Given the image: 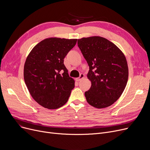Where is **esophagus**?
<instances>
[{
	"label": "esophagus",
	"mask_w": 150,
	"mask_h": 150,
	"mask_svg": "<svg viewBox=\"0 0 150 150\" xmlns=\"http://www.w3.org/2000/svg\"><path fill=\"white\" fill-rule=\"evenodd\" d=\"M84 75L83 74H81L80 75V76H79V78H76V80L77 81H80L81 79H83V78H84Z\"/></svg>",
	"instance_id": "34e87169"
}]
</instances>
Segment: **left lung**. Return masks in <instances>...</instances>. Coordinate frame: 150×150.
<instances>
[{"label":"left lung","instance_id":"1","mask_svg":"<svg viewBox=\"0 0 150 150\" xmlns=\"http://www.w3.org/2000/svg\"><path fill=\"white\" fill-rule=\"evenodd\" d=\"M78 46L89 66L91 87L85 92L91 106L105 108L121 96L128 79L127 61L122 51L108 39L92 36L78 39Z\"/></svg>","mask_w":150,"mask_h":150}]
</instances>
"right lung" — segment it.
<instances>
[{"instance_id":"1","label":"right lung","mask_w":150,"mask_h":150,"mask_svg":"<svg viewBox=\"0 0 150 150\" xmlns=\"http://www.w3.org/2000/svg\"><path fill=\"white\" fill-rule=\"evenodd\" d=\"M77 39L50 38L38 44L26 59L23 76L31 97L42 106L58 109L65 105L75 87L64 59Z\"/></svg>"}]
</instances>
